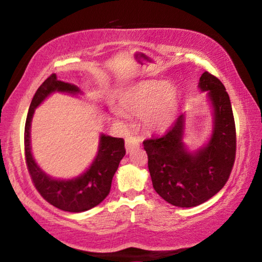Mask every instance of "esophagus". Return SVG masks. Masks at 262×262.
<instances>
[{
  "instance_id": "1",
  "label": "esophagus",
  "mask_w": 262,
  "mask_h": 262,
  "mask_svg": "<svg viewBox=\"0 0 262 262\" xmlns=\"http://www.w3.org/2000/svg\"><path fill=\"white\" fill-rule=\"evenodd\" d=\"M140 136L136 135H130L127 137L126 140V150L127 152H132V150H134L135 148L140 147Z\"/></svg>"
}]
</instances>
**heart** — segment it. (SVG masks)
Instances as JSON below:
<instances>
[{
    "mask_svg": "<svg viewBox=\"0 0 262 262\" xmlns=\"http://www.w3.org/2000/svg\"><path fill=\"white\" fill-rule=\"evenodd\" d=\"M123 112L143 117V126L151 133H164L177 118L179 94L165 81H143L123 92L121 97Z\"/></svg>",
    "mask_w": 262,
    "mask_h": 262,
    "instance_id": "b5f03b06",
    "label": "heart"
}]
</instances>
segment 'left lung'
Wrapping results in <instances>:
<instances>
[{
    "label": "left lung",
    "mask_w": 262,
    "mask_h": 262,
    "mask_svg": "<svg viewBox=\"0 0 262 262\" xmlns=\"http://www.w3.org/2000/svg\"><path fill=\"white\" fill-rule=\"evenodd\" d=\"M199 88L212 106V134L207 145L188 151L184 143L185 114L161 137L143 141L152 186L166 202L190 208L209 200L227 184L236 158V126L228 92L219 78L205 72Z\"/></svg>",
    "instance_id": "obj_1"
}]
</instances>
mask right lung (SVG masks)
<instances>
[{
  "mask_svg": "<svg viewBox=\"0 0 262 262\" xmlns=\"http://www.w3.org/2000/svg\"><path fill=\"white\" fill-rule=\"evenodd\" d=\"M76 95L81 90L74 84L59 81L51 75L35 92L31 101L24 130L25 161L34 187L52 206L69 212H82L98 206L107 196L113 176L119 163L126 155L125 141L120 137L100 135L98 152L91 166L77 178L69 180L53 179L37 165L31 152L30 129L34 110L53 92Z\"/></svg>",
  "mask_w": 262,
  "mask_h": 262,
  "instance_id": "right-lung-1",
  "label": "right lung"
}]
</instances>
